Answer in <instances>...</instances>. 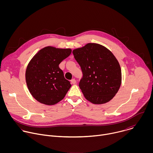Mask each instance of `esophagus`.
<instances>
[{
    "label": "esophagus",
    "instance_id": "1",
    "mask_svg": "<svg viewBox=\"0 0 153 153\" xmlns=\"http://www.w3.org/2000/svg\"><path fill=\"white\" fill-rule=\"evenodd\" d=\"M71 83H72V84L74 85V84H76V79H71Z\"/></svg>",
    "mask_w": 153,
    "mask_h": 153
}]
</instances>
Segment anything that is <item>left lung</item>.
Returning a JSON list of instances; mask_svg holds the SVG:
<instances>
[{"label": "left lung", "instance_id": "left-lung-1", "mask_svg": "<svg viewBox=\"0 0 153 153\" xmlns=\"http://www.w3.org/2000/svg\"><path fill=\"white\" fill-rule=\"evenodd\" d=\"M73 53L83 73L79 86L85 99L94 104L111 100L122 82L121 68L113 54L93 43L74 50Z\"/></svg>", "mask_w": 153, "mask_h": 153}]
</instances>
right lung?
Listing matches in <instances>:
<instances>
[{
    "mask_svg": "<svg viewBox=\"0 0 153 153\" xmlns=\"http://www.w3.org/2000/svg\"><path fill=\"white\" fill-rule=\"evenodd\" d=\"M71 53L70 48L47 47L31 60L26 70V82L30 93L38 102L52 105L65 97L71 85L65 78L59 65Z\"/></svg>",
    "mask_w": 153,
    "mask_h": 153,
    "instance_id": "1",
    "label": "right lung"
}]
</instances>
